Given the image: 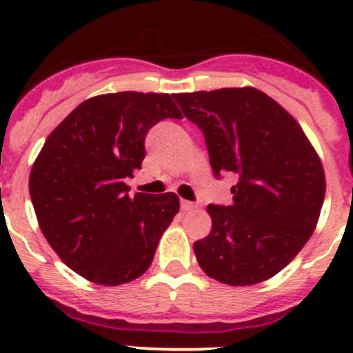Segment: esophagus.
I'll return each instance as SVG.
<instances>
[{
  "instance_id": "obj_1",
  "label": "esophagus",
  "mask_w": 353,
  "mask_h": 353,
  "mask_svg": "<svg viewBox=\"0 0 353 353\" xmlns=\"http://www.w3.org/2000/svg\"><path fill=\"white\" fill-rule=\"evenodd\" d=\"M180 207H182V210H192V208H196V205L192 203V201H187V199H182L180 201Z\"/></svg>"
}]
</instances>
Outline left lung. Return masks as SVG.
<instances>
[{
    "label": "left lung",
    "mask_w": 353,
    "mask_h": 353,
    "mask_svg": "<svg viewBox=\"0 0 353 353\" xmlns=\"http://www.w3.org/2000/svg\"><path fill=\"white\" fill-rule=\"evenodd\" d=\"M203 132L215 179L235 173L232 205H208L212 230L194 242L199 267L232 286L283 270L313 235L325 174L304 130L256 88L173 95Z\"/></svg>",
    "instance_id": "1"
}]
</instances>
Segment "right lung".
Segmentation results:
<instances>
[{"label":"right lung","instance_id":"1","mask_svg":"<svg viewBox=\"0 0 353 353\" xmlns=\"http://www.w3.org/2000/svg\"><path fill=\"white\" fill-rule=\"evenodd\" d=\"M182 118L168 93L120 92L77 105L43 143L30 196L49 245L97 285L138 279L154 260L180 201L174 192L129 196L148 130Z\"/></svg>","mask_w":353,"mask_h":353}]
</instances>
